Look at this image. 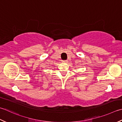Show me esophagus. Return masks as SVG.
I'll return each instance as SVG.
<instances>
[{"label": "esophagus", "mask_w": 122, "mask_h": 122, "mask_svg": "<svg viewBox=\"0 0 122 122\" xmlns=\"http://www.w3.org/2000/svg\"><path fill=\"white\" fill-rule=\"evenodd\" d=\"M62 61L63 62H68L67 60H62Z\"/></svg>", "instance_id": "1"}]
</instances>
